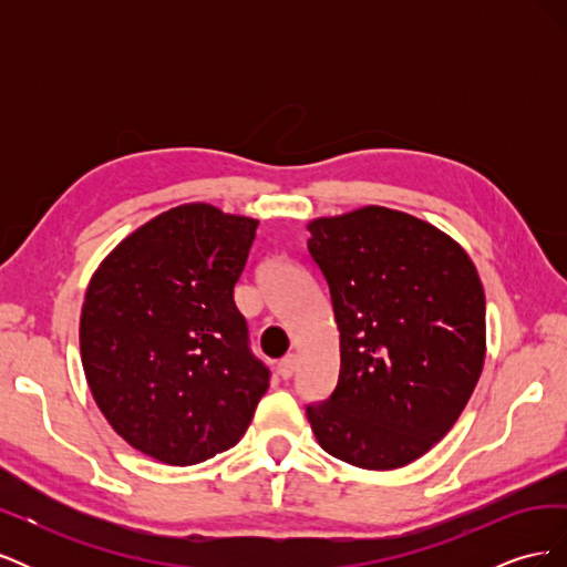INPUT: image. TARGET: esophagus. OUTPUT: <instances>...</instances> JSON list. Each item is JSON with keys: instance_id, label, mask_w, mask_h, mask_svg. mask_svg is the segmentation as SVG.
<instances>
[{"instance_id": "esophagus-1", "label": "esophagus", "mask_w": 567, "mask_h": 567, "mask_svg": "<svg viewBox=\"0 0 567 567\" xmlns=\"http://www.w3.org/2000/svg\"><path fill=\"white\" fill-rule=\"evenodd\" d=\"M296 367H298V359H296V354H286L284 359H281V362H279V375H281V379L284 381H288L290 379V375H293L296 373Z\"/></svg>"}]
</instances>
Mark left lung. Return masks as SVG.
<instances>
[{
	"mask_svg": "<svg viewBox=\"0 0 567 567\" xmlns=\"http://www.w3.org/2000/svg\"><path fill=\"white\" fill-rule=\"evenodd\" d=\"M340 373L307 419L331 456L369 471L416 461L450 433L485 364V290L456 241L379 208L310 221Z\"/></svg>",
	"mask_w": 567,
	"mask_h": 567,
	"instance_id": "left-lung-1",
	"label": "left lung"
}]
</instances>
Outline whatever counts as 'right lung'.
I'll use <instances>...</instances> for the list:
<instances>
[{
  "label": "right lung",
  "instance_id": "1",
  "mask_svg": "<svg viewBox=\"0 0 567 567\" xmlns=\"http://www.w3.org/2000/svg\"><path fill=\"white\" fill-rule=\"evenodd\" d=\"M255 229L208 203L179 205L130 234L84 296L80 352L101 414L169 466L234 447L269 388L234 302Z\"/></svg>",
  "mask_w": 567,
  "mask_h": 567
}]
</instances>
